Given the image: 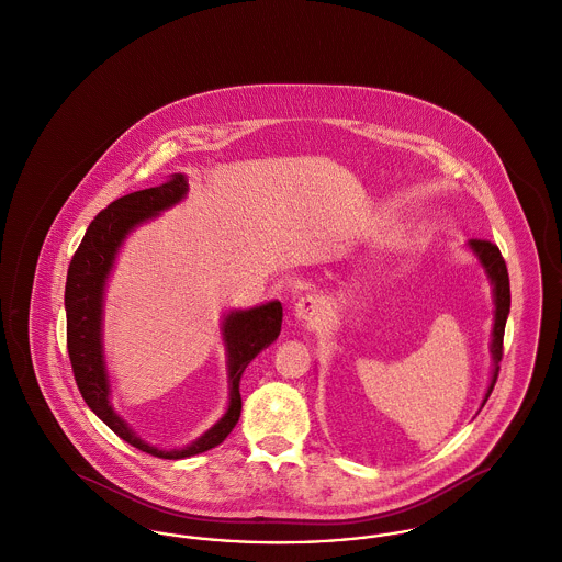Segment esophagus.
Masks as SVG:
<instances>
[{"instance_id":"esophagus-1","label":"esophagus","mask_w":562,"mask_h":562,"mask_svg":"<svg viewBox=\"0 0 562 562\" xmlns=\"http://www.w3.org/2000/svg\"><path fill=\"white\" fill-rule=\"evenodd\" d=\"M295 317L302 324H317L326 317V302L317 295H306L295 304Z\"/></svg>"}]
</instances>
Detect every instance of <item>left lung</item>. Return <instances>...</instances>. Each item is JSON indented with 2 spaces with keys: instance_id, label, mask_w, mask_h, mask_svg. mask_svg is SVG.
Listing matches in <instances>:
<instances>
[{
  "instance_id": "obj_1",
  "label": "left lung",
  "mask_w": 562,
  "mask_h": 562,
  "mask_svg": "<svg viewBox=\"0 0 562 562\" xmlns=\"http://www.w3.org/2000/svg\"><path fill=\"white\" fill-rule=\"evenodd\" d=\"M469 251L477 258V262L482 265L491 286H493V333H491V358H493V371H491V382L488 389L484 393L482 406L486 404L495 382H497V373H499V360H502V342H504V328H506V319L510 313V282H508V269L506 262L497 249V245L488 243V240H477L471 238L467 243Z\"/></svg>"
}]
</instances>
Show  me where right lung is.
Masks as SVG:
<instances>
[{"label":"right lung","mask_w":562,"mask_h":562,"mask_svg":"<svg viewBox=\"0 0 562 562\" xmlns=\"http://www.w3.org/2000/svg\"><path fill=\"white\" fill-rule=\"evenodd\" d=\"M187 193L189 180L182 173H176L160 187L119 198L89 225L69 265L65 286L67 349L78 389L87 406L125 443L167 460L189 458L224 443L225 437L232 432L240 417L238 384L245 367L278 338L282 328V304L278 300L247 311H229L224 315L222 337L229 400L224 417L193 443L178 449L149 446L119 417L113 406V386L104 353L106 282L113 273L116 254L127 234L180 204Z\"/></svg>","instance_id":"1"}]
</instances>
